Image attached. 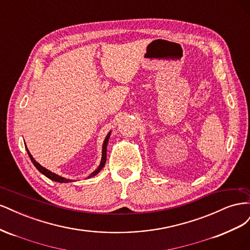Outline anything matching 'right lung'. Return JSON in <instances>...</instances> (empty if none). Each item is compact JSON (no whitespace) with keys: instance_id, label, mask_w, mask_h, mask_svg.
Returning <instances> with one entry per match:
<instances>
[{"instance_id":"obj_1","label":"right lung","mask_w":250,"mask_h":250,"mask_svg":"<svg viewBox=\"0 0 250 250\" xmlns=\"http://www.w3.org/2000/svg\"><path fill=\"white\" fill-rule=\"evenodd\" d=\"M110 133H111V130L107 133L106 138L104 139L103 145H102V155H101V161H100L99 166H98L97 169H95L92 173H90L87 177H84V179H85V178H90V177H94V176H96L97 174L99 173V172L103 169L104 166H105V163H106V150H107V144H108V141H109V138H110ZM25 147H26L27 152H28V154H29V156H30V160H31V162H32V163H33V165L35 166V168H36L37 170H39L42 174H43L44 176L48 177V178H49V179H51V180L57 181V183H60V184H63V183H71V181H74L73 179L65 178V177L60 176V175H58V174H56V173L52 172V171H50V170L46 169L44 167H42V166L41 164H39V163H37V162L34 160V157L31 155V153H30V151H29V150H28V148H27L26 143H25Z\"/></svg>"}]
</instances>
